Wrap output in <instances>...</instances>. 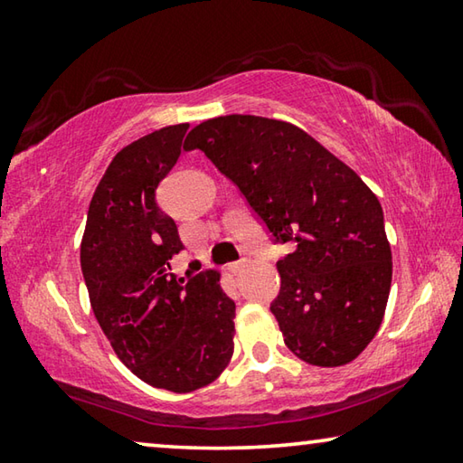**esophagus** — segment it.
I'll list each match as a JSON object with an SVG mask.
<instances>
[{
	"mask_svg": "<svg viewBox=\"0 0 463 463\" xmlns=\"http://www.w3.org/2000/svg\"><path fill=\"white\" fill-rule=\"evenodd\" d=\"M247 265H249L247 260H241V261H237V263H231V265H229V271L234 273V276H241V273L247 269Z\"/></svg>",
	"mask_w": 463,
	"mask_h": 463,
	"instance_id": "1",
	"label": "esophagus"
}]
</instances>
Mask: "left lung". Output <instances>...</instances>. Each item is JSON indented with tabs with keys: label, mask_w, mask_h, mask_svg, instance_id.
<instances>
[{
	"label": "left lung",
	"mask_w": 463,
	"mask_h": 463,
	"mask_svg": "<svg viewBox=\"0 0 463 463\" xmlns=\"http://www.w3.org/2000/svg\"><path fill=\"white\" fill-rule=\"evenodd\" d=\"M200 148L239 185L292 253L278 261L271 302L284 343L302 362L339 367L372 343L386 312L392 250L380 200L354 169L294 124L250 114L203 120Z\"/></svg>",
	"instance_id": "left-lung-1"
}]
</instances>
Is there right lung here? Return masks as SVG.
I'll return each mask as SVG.
<instances>
[{
  "mask_svg": "<svg viewBox=\"0 0 463 463\" xmlns=\"http://www.w3.org/2000/svg\"><path fill=\"white\" fill-rule=\"evenodd\" d=\"M187 128L155 130L114 156L81 239L90 304L114 354L148 386L177 394L213 383L234 351V302L221 273H169L184 245L155 190L182 155Z\"/></svg>",
  "mask_w": 463,
  "mask_h": 463,
  "instance_id": "obj_1",
  "label": "right lung"
}]
</instances>
